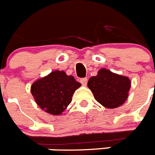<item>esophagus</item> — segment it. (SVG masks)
Masks as SVG:
<instances>
[{
    "label": "esophagus",
    "instance_id": "obj_1",
    "mask_svg": "<svg viewBox=\"0 0 155 155\" xmlns=\"http://www.w3.org/2000/svg\"><path fill=\"white\" fill-rule=\"evenodd\" d=\"M80 81H81V83L82 84H83V85L84 86H86L87 85V79L86 78H81L80 80Z\"/></svg>",
    "mask_w": 155,
    "mask_h": 155
}]
</instances>
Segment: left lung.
Masks as SVG:
<instances>
[{
  "label": "left lung",
  "mask_w": 155,
  "mask_h": 155,
  "mask_svg": "<svg viewBox=\"0 0 155 155\" xmlns=\"http://www.w3.org/2000/svg\"><path fill=\"white\" fill-rule=\"evenodd\" d=\"M131 82L129 78L113 73L105 68L100 69L96 76L90 78L87 87L97 102L104 107L117 108L128 98Z\"/></svg>",
  "instance_id": "left-lung-1"
}]
</instances>
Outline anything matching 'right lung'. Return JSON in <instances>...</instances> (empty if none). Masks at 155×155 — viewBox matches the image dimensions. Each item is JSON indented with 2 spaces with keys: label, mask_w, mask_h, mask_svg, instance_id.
Wrapping results in <instances>:
<instances>
[{
  "label": "right lung",
  "mask_w": 155,
  "mask_h": 155,
  "mask_svg": "<svg viewBox=\"0 0 155 155\" xmlns=\"http://www.w3.org/2000/svg\"><path fill=\"white\" fill-rule=\"evenodd\" d=\"M81 85L64 71H54L31 84V93L37 105L50 114L58 116L67 109L75 90Z\"/></svg>",
  "instance_id": "right-lung-1"
}]
</instances>
